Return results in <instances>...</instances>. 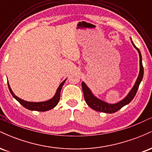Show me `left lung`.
Returning a JSON list of instances; mask_svg holds the SVG:
<instances>
[{
    "label": "left lung",
    "mask_w": 152,
    "mask_h": 152,
    "mask_svg": "<svg viewBox=\"0 0 152 152\" xmlns=\"http://www.w3.org/2000/svg\"><path fill=\"white\" fill-rule=\"evenodd\" d=\"M131 41H132V45H133L134 48L137 50L138 53L139 55V66H140V69H139V74L138 76V78L134 83L133 88L131 89V91L127 94V96L124 99L120 101L116 104H109V103L104 102V101L101 100L96 97L94 95L90 88L86 86V83L84 82L81 83L82 90L83 92V96H84L85 102L87 104V105L90 106L91 109L96 110L97 111H100V112L108 113V114H112L118 111L120 109H121L123 106L127 105L128 104L132 102V99L134 98L137 91L139 88V84H140L141 81H142L143 76H144V67L142 65V54H141L140 50L137 46L134 45V43L132 41V38H131Z\"/></svg>",
    "instance_id": "left-lung-1"
}]
</instances>
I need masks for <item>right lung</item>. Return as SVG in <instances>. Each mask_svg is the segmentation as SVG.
I'll list each match as a JSON object with an SVG mask.
<instances>
[{"label":"right lung","mask_w":152,"mask_h":152,"mask_svg":"<svg viewBox=\"0 0 152 152\" xmlns=\"http://www.w3.org/2000/svg\"><path fill=\"white\" fill-rule=\"evenodd\" d=\"M65 79L64 81L59 85V86L57 88L56 92L55 95L53 96V97L52 99H49V100L46 101V102H26V101L23 100V99L18 98V96L15 95V94L13 93V91H12L11 88H10L9 83H8V88H9V91L10 94H12L14 98L16 99L18 102L21 104L22 106H23L24 107L26 108L27 109L31 110V111H48V110L52 109L53 108L55 107L58 104L59 102V99H60V96H61V88L63 86H64V83L66 81Z\"/></svg>","instance_id":"add662e5"}]
</instances>
